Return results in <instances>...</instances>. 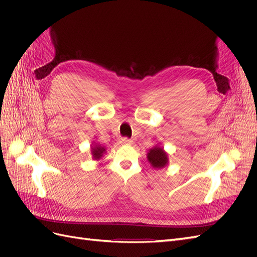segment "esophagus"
Listing matches in <instances>:
<instances>
[{"label":"esophagus","instance_id":"1","mask_svg":"<svg viewBox=\"0 0 257 257\" xmlns=\"http://www.w3.org/2000/svg\"><path fill=\"white\" fill-rule=\"evenodd\" d=\"M121 144L132 145V144H133V141H132V139H130V138H127V137H123V138H121Z\"/></svg>","mask_w":257,"mask_h":257}]
</instances>
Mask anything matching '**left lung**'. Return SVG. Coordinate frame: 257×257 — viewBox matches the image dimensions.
Returning a JSON list of instances; mask_svg holds the SVG:
<instances>
[{"label":"left lung","instance_id":"obj_1","mask_svg":"<svg viewBox=\"0 0 257 257\" xmlns=\"http://www.w3.org/2000/svg\"><path fill=\"white\" fill-rule=\"evenodd\" d=\"M147 159L153 168H163L168 164V155L164 151V148L155 146L149 150Z\"/></svg>","mask_w":257,"mask_h":257}]
</instances>
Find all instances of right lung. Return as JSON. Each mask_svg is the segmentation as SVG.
<instances>
[{
	"instance_id": "right-lung-1",
	"label": "right lung",
	"mask_w": 257,
	"mask_h": 257,
	"mask_svg": "<svg viewBox=\"0 0 257 257\" xmlns=\"http://www.w3.org/2000/svg\"><path fill=\"white\" fill-rule=\"evenodd\" d=\"M106 149L105 147H102L98 144H93L92 148H91V153H92V157L94 160H99L100 158L103 157V154L105 153Z\"/></svg>"
}]
</instances>
